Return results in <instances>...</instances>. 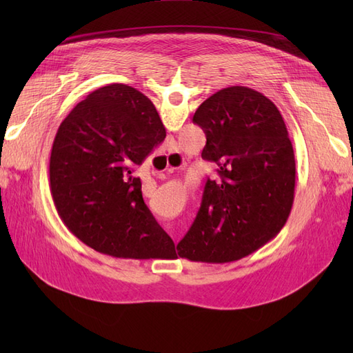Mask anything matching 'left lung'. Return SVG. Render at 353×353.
Returning <instances> with one entry per match:
<instances>
[{
	"label": "left lung",
	"instance_id": "obj_1",
	"mask_svg": "<svg viewBox=\"0 0 353 353\" xmlns=\"http://www.w3.org/2000/svg\"><path fill=\"white\" fill-rule=\"evenodd\" d=\"M193 122L206 134L201 157L218 165L208 179L179 258L225 263L261 249L292 212L296 162L287 126L262 92L234 85L203 101Z\"/></svg>",
	"mask_w": 353,
	"mask_h": 353
}]
</instances>
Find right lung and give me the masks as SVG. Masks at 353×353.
<instances>
[{
    "mask_svg": "<svg viewBox=\"0 0 353 353\" xmlns=\"http://www.w3.org/2000/svg\"><path fill=\"white\" fill-rule=\"evenodd\" d=\"M165 137L154 104L130 85L110 83L74 105L50 157L52 201L74 237L114 258L175 259L134 176Z\"/></svg>",
    "mask_w": 353,
    "mask_h": 353,
    "instance_id": "add662e5",
    "label": "right lung"
}]
</instances>
